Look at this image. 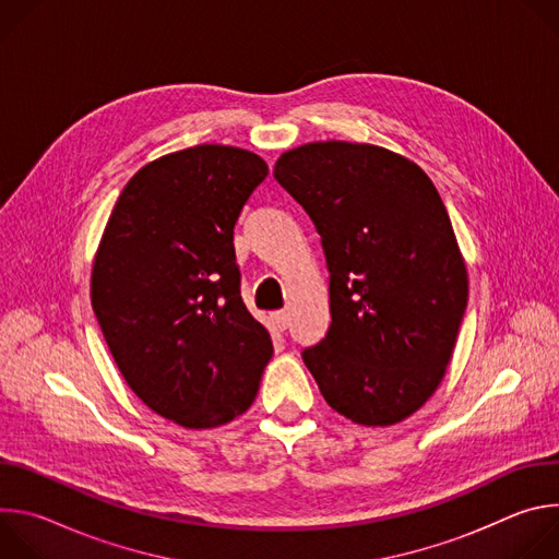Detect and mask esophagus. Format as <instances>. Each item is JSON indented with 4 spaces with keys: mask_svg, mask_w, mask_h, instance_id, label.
<instances>
[{
    "mask_svg": "<svg viewBox=\"0 0 559 559\" xmlns=\"http://www.w3.org/2000/svg\"><path fill=\"white\" fill-rule=\"evenodd\" d=\"M272 321H274V328L278 332H285L289 328V313L287 311H276V313H272Z\"/></svg>",
    "mask_w": 559,
    "mask_h": 559,
    "instance_id": "obj_1",
    "label": "esophagus"
}]
</instances>
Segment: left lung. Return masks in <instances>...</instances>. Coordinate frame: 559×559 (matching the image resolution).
<instances>
[{
	"label": "left lung",
	"instance_id": "8db88e82",
	"mask_svg": "<svg viewBox=\"0 0 559 559\" xmlns=\"http://www.w3.org/2000/svg\"><path fill=\"white\" fill-rule=\"evenodd\" d=\"M274 179L321 234L332 325L302 360L332 409L365 427L409 418L438 389L468 298L447 207L409 158L318 141Z\"/></svg>",
	"mask_w": 559,
	"mask_h": 559
}]
</instances>
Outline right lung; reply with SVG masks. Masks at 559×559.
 <instances>
[{
    "label": "right lung",
    "instance_id": "add662e5",
    "mask_svg": "<svg viewBox=\"0 0 559 559\" xmlns=\"http://www.w3.org/2000/svg\"><path fill=\"white\" fill-rule=\"evenodd\" d=\"M267 164L194 145L141 168L119 194L93 265V309L141 401L188 429L248 412L274 347L241 298L234 225Z\"/></svg>",
    "mask_w": 559,
    "mask_h": 559
}]
</instances>
